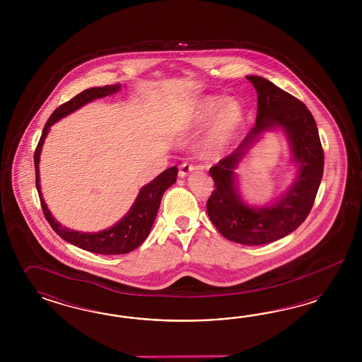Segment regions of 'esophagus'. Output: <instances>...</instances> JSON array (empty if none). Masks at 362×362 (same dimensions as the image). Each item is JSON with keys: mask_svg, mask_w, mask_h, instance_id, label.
<instances>
[{"mask_svg": "<svg viewBox=\"0 0 362 362\" xmlns=\"http://www.w3.org/2000/svg\"><path fill=\"white\" fill-rule=\"evenodd\" d=\"M197 165L185 162V163H182L180 167H179V176H180V177H185V176L188 175L191 171H194V170H197Z\"/></svg>", "mask_w": 362, "mask_h": 362, "instance_id": "obj_1", "label": "esophagus"}]
</instances>
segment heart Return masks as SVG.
<instances>
[{"instance_id": "1", "label": "heart", "mask_w": 362, "mask_h": 362, "mask_svg": "<svg viewBox=\"0 0 362 362\" xmlns=\"http://www.w3.org/2000/svg\"><path fill=\"white\" fill-rule=\"evenodd\" d=\"M243 118V110L238 102L209 95L197 102L187 126L203 127L215 119L206 144L209 153H215L223 151L233 141L241 127Z\"/></svg>"}]
</instances>
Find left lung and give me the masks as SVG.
Segmentation results:
<instances>
[{
	"label": "left lung",
	"mask_w": 362,
	"mask_h": 362,
	"mask_svg": "<svg viewBox=\"0 0 362 362\" xmlns=\"http://www.w3.org/2000/svg\"><path fill=\"white\" fill-rule=\"evenodd\" d=\"M247 79L257 91L256 124L233 153L209 168L215 189L206 207L212 224L226 239L260 245L284 238L307 219L322 177L324 150L316 121L300 99L265 78L250 76ZM274 125L283 127L288 134L300 165L299 175L279 204L251 209L240 202L235 191L233 170L257 136Z\"/></svg>",
	"instance_id": "obj_1"
}]
</instances>
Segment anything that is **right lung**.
<instances>
[{"instance_id":"right-lung-1","label":"right lung","mask_w":362,"mask_h":362,"mask_svg":"<svg viewBox=\"0 0 362 362\" xmlns=\"http://www.w3.org/2000/svg\"><path fill=\"white\" fill-rule=\"evenodd\" d=\"M121 85H111L103 88H91L83 90L74 98L62 103L59 107L53 111L50 118L45 124L44 132L40 138V142L34 151V165H35V187L38 191V197L41 202V207L44 212L45 219L49 221L52 228L57 232L64 240L77 245L79 248L88 251V252L100 253V255H122L129 253L138 248L146 238L148 236L153 220L156 218L158 209L160 206V200L165 194V189L173 186L176 182L177 168L175 165L167 168L159 176H156L151 183L143 187L136 197L135 203L132 204V209L123 219L117 223L114 227L109 230H100L97 233H83L78 230H69L62 227L58 221H55L52 216L50 211L46 207L41 187H40V175H38V163H40V153L42 148L45 136L47 135L49 129L55 122L66 117L67 114L76 111L81 106L86 105L93 99L102 98L110 94L117 93Z\"/></svg>"}]
</instances>
